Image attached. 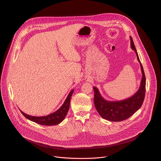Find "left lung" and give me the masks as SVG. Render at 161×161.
<instances>
[{"label":"left lung","mask_w":161,"mask_h":161,"mask_svg":"<svg viewBox=\"0 0 161 161\" xmlns=\"http://www.w3.org/2000/svg\"><path fill=\"white\" fill-rule=\"evenodd\" d=\"M130 38L131 48L135 51L136 54L142 75L138 91L130 98L121 101H112L105 100L101 95L98 88L93 87L94 91L93 101L95 108L103 118L110 121L119 122L130 118L141 108L145 98L146 81L144 71L133 39L131 37H130Z\"/></svg>","instance_id":"8db88e82"}]
</instances>
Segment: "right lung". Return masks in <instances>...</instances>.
Masks as SVG:
<instances>
[{"instance_id":"add662e5","label":"right lung","mask_w":161,"mask_h":161,"mask_svg":"<svg viewBox=\"0 0 161 161\" xmlns=\"http://www.w3.org/2000/svg\"><path fill=\"white\" fill-rule=\"evenodd\" d=\"M74 92V89L69 92L66 99L64 101V103L60 108L54 112V113L49 115L43 116H34L31 115H27L25 114L22 110H20L22 115L28 119L33 121L34 123H37L38 124L43 125H55L61 123L66 116L67 115L69 110V106L70 98Z\"/></svg>"}]
</instances>
